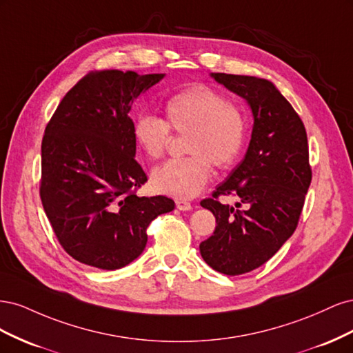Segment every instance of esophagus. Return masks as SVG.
I'll return each mask as SVG.
<instances>
[{
	"mask_svg": "<svg viewBox=\"0 0 353 353\" xmlns=\"http://www.w3.org/2000/svg\"><path fill=\"white\" fill-rule=\"evenodd\" d=\"M175 205H176V209H179V210H190L191 208V203L190 201H187V200H181V199H178V200H175Z\"/></svg>",
	"mask_w": 353,
	"mask_h": 353,
	"instance_id": "1",
	"label": "esophagus"
}]
</instances>
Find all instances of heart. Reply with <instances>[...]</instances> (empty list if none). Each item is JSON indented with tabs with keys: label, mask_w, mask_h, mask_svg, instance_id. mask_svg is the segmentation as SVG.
Segmentation results:
<instances>
[{
	"label": "heart",
	"mask_w": 353,
	"mask_h": 353,
	"mask_svg": "<svg viewBox=\"0 0 353 353\" xmlns=\"http://www.w3.org/2000/svg\"><path fill=\"white\" fill-rule=\"evenodd\" d=\"M165 121L154 114H140L134 121L132 137L150 159H160L172 130L184 134V150L190 156L172 159L153 170L157 193L187 200L197 196L210 178V163L227 169L236 163L245 138L243 112L208 85L181 90L165 101Z\"/></svg>",
	"instance_id": "b5f03b06"
}]
</instances>
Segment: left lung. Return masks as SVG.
<instances>
[{
	"label": "left lung",
	"mask_w": 353,
	"mask_h": 353,
	"mask_svg": "<svg viewBox=\"0 0 353 353\" xmlns=\"http://www.w3.org/2000/svg\"><path fill=\"white\" fill-rule=\"evenodd\" d=\"M218 83L244 99L253 130L244 159L200 205L216 219L200 253L215 271L240 275L259 268L292 237L312 179L307 137L301 117L271 81L210 73ZM221 195L238 199L234 207Z\"/></svg>",
	"instance_id": "obj_1"
}]
</instances>
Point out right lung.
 <instances>
[{"label":"right lung","mask_w":353,"mask_h":353,"mask_svg":"<svg viewBox=\"0 0 353 353\" xmlns=\"http://www.w3.org/2000/svg\"><path fill=\"white\" fill-rule=\"evenodd\" d=\"M165 73L100 70L63 97L41 145L39 194L60 244L73 259L105 271L143 253L147 227L175 203L140 197L147 175L135 160L131 105Z\"/></svg>","instance_id":"1"}]
</instances>
